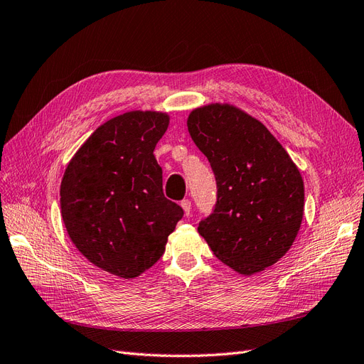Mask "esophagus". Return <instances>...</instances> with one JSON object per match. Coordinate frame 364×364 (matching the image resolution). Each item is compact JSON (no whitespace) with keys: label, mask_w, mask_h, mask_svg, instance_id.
<instances>
[{"label":"esophagus","mask_w":364,"mask_h":364,"mask_svg":"<svg viewBox=\"0 0 364 364\" xmlns=\"http://www.w3.org/2000/svg\"><path fill=\"white\" fill-rule=\"evenodd\" d=\"M181 206L183 209V214L185 215H190V213H191V202L188 199H185V200L181 202Z\"/></svg>","instance_id":"esophagus-1"}]
</instances>
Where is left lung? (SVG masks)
<instances>
[{
    "label": "left lung",
    "mask_w": 364,
    "mask_h": 364,
    "mask_svg": "<svg viewBox=\"0 0 364 364\" xmlns=\"http://www.w3.org/2000/svg\"><path fill=\"white\" fill-rule=\"evenodd\" d=\"M190 135L217 181L214 213L199 234L214 255L245 277L279 261L304 218V181L290 155L259 119L229 103L190 112Z\"/></svg>",
    "instance_id": "1"
}]
</instances>
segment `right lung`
<instances>
[{
  "label": "right lung",
  "instance_id": "1",
  "mask_svg": "<svg viewBox=\"0 0 364 364\" xmlns=\"http://www.w3.org/2000/svg\"><path fill=\"white\" fill-rule=\"evenodd\" d=\"M170 124L158 111H129L107 119L65 168L60 213L82 255L118 278L134 279L162 255L183 215L165 199L153 155Z\"/></svg>",
  "mask_w": 364,
  "mask_h": 364
}]
</instances>
